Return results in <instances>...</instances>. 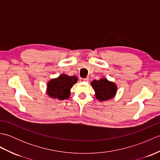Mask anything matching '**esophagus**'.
Instances as JSON below:
<instances>
[{"mask_svg": "<svg viewBox=\"0 0 160 160\" xmlns=\"http://www.w3.org/2000/svg\"><path fill=\"white\" fill-rule=\"evenodd\" d=\"M89 80V78H80V82H85V81H88Z\"/></svg>", "mask_w": 160, "mask_h": 160, "instance_id": "obj_1", "label": "esophagus"}]
</instances>
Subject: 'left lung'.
<instances>
[{"label":"left lung","mask_w":160,"mask_h":160,"mask_svg":"<svg viewBox=\"0 0 160 160\" xmlns=\"http://www.w3.org/2000/svg\"><path fill=\"white\" fill-rule=\"evenodd\" d=\"M91 86L96 92V97L100 101L108 100L113 98L117 91V87L113 82L102 78L100 80H93Z\"/></svg>","instance_id":"left-lung-1"}]
</instances>
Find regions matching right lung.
Segmentation results:
<instances>
[{"mask_svg":"<svg viewBox=\"0 0 160 160\" xmlns=\"http://www.w3.org/2000/svg\"><path fill=\"white\" fill-rule=\"evenodd\" d=\"M78 81L76 76L62 74L47 84V94L53 98L65 100L70 96V89Z\"/></svg>","mask_w":160,"mask_h":160,"instance_id":"add662e5","label":"right lung"}]
</instances>
